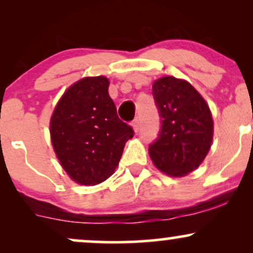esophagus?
I'll return each mask as SVG.
<instances>
[{
	"instance_id": "1",
	"label": "esophagus",
	"mask_w": 253,
	"mask_h": 253,
	"mask_svg": "<svg viewBox=\"0 0 253 253\" xmlns=\"http://www.w3.org/2000/svg\"><path fill=\"white\" fill-rule=\"evenodd\" d=\"M132 127H133V130L136 133L139 130V128H140V121L138 120V119H135L134 121L132 123Z\"/></svg>"
}]
</instances>
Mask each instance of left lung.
<instances>
[{"mask_svg": "<svg viewBox=\"0 0 253 253\" xmlns=\"http://www.w3.org/2000/svg\"><path fill=\"white\" fill-rule=\"evenodd\" d=\"M152 94L162 128L156 143L150 145L151 161L165 175L187 176L211 150L214 123L210 106L188 81L172 76L156 80Z\"/></svg>", "mask_w": 253, "mask_h": 253, "instance_id": "1", "label": "left lung"}]
</instances>
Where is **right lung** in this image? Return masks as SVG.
<instances>
[{"label":"right lung","mask_w":253,"mask_h":253,"mask_svg":"<svg viewBox=\"0 0 253 253\" xmlns=\"http://www.w3.org/2000/svg\"><path fill=\"white\" fill-rule=\"evenodd\" d=\"M104 76L83 77L71 84L50 120L53 151L74 182L96 185L114 173L133 129L118 117Z\"/></svg>","instance_id":"right-lung-1"}]
</instances>
